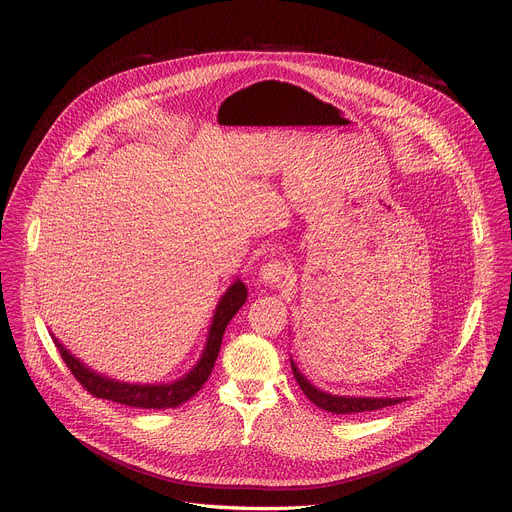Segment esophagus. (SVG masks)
<instances>
[{
    "label": "esophagus",
    "instance_id": "esophagus-1",
    "mask_svg": "<svg viewBox=\"0 0 512 512\" xmlns=\"http://www.w3.org/2000/svg\"><path fill=\"white\" fill-rule=\"evenodd\" d=\"M285 277V265L281 261H267L259 269V281L267 287H277Z\"/></svg>",
    "mask_w": 512,
    "mask_h": 512
}]
</instances>
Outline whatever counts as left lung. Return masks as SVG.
I'll list each match as a JSON object with an SVG mask.
<instances>
[{
  "mask_svg": "<svg viewBox=\"0 0 512 512\" xmlns=\"http://www.w3.org/2000/svg\"><path fill=\"white\" fill-rule=\"evenodd\" d=\"M291 362V371H294V377L300 385V389L304 391V395L318 405L320 409L328 411V413H336V415H352V413H362V411H377L389 405H397L401 401H405L407 397H358V395H332L328 391L318 389L296 364V360L289 356Z\"/></svg>",
  "mask_w": 512,
  "mask_h": 512,
  "instance_id": "left-lung-1",
  "label": "left lung"
}]
</instances>
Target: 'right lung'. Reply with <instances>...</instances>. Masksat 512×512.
I'll list each match as a JSON object with an SVG mask.
<instances>
[{"mask_svg":"<svg viewBox=\"0 0 512 512\" xmlns=\"http://www.w3.org/2000/svg\"><path fill=\"white\" fill-rule=\"evenodd\" d=\"M245 302H247V285L241 281V277H237L225 289L221 300L216 302L200 358L196 360V364L188 373H184L182 377H178L176 381H170V383H129V381H119V379L107 377V375L91 369L89 364L83 362L77 354H72L54 334H50V336H52L54 344L58 346L60 356L66 362V367L95 397L115 401L121 405H129V407H139V409H168V407H178V405L186 403L206 383V379L212 373L218 350H221L225 328L229 326L233 316L243 308Z\"/></svg>","mask_w":512,"mask_h":512,"instance_id":"add662e5","label":"right lung"}]
</instances>
